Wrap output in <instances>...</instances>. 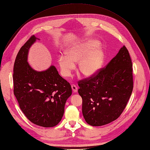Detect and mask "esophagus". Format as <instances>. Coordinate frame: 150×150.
Masks as SVG:
<instances>
[{
    "label": "esophagus",
    "mask_w": 150,
    "mask_h": 150,
    "mask_svg": "<svg viewBox=\"0 0 150 150\" xmlns=\"http://www.w3.org/2000/svg\"><path fill=\"white\" fill-rule=\"evenodd\" d=\"M71 87H72V90H73V91H74V93H76V92H77V91H78V88L76 87V86L75 85L72 84V85L71 86Z\"/></svg>",
    "instance_id": "1"
}]
</instances>
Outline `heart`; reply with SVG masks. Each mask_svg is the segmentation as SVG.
Masks as SVG:
<instances>
[{
	"instance_id": "1",
	"label": "heart",
	"mask_w": 150,
	"mask_h": 150,
	"mask_svg": "<svg viewBox=\"0 0 150 150\" xmlns=\"http://www.w3.org/2000/svg\"><path fill=\"white\" fill-rule=\"evenodd\" d=\"M98 45V40L91 39L72 45L66 51V56L59 58L62 75L66 78L70 76L75 67V63L79 62V74L86 77L93 76L100 69L103 60V51L96 48Z\"/></svg>"
}]
</instances>
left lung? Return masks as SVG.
<instances>
[{
	"label": "left lung",
	"mask_w": 150,
	"mask_h": 150,
	"mask_svg": "<svg viewBox=\"0 0 150 150\" xmlns=\"http://www.w3.org/2000/svg\"><path fill=\"white\" fill-rule=\"evenodd\" d=\"M132 60L123 46L105 67L79 81L82 112L88 125L103 126L120 117L132 93Z\"/></svg>",
	"instance_id": "obj_1"
}]
</instances>
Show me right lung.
I'll return each mask as SVG.
<instances>
[{"label": "right lung", "instance_id": "right-lung-1", "mask_svg": "<svg viewBox=\"0 0 150 150\" xmlns=\"http://www.w3.org/2000/svg\"><path fill=\"white\" fill-rule=\"evenodd\" d=\"M36 39L32 36L17 54L13 65V94L29 120L39 126L51 127L61 121L72 88L54 66L39 72L29 65V50Z\"/></svg>", "mask_w": 150, "mask_h": 150}]
</instances>
